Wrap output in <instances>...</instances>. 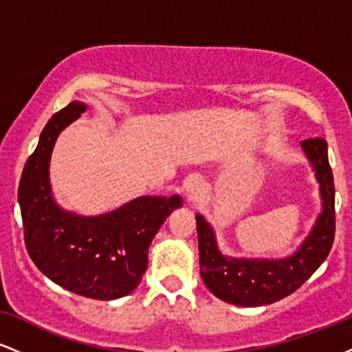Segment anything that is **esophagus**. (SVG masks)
Masks as SVG:
<instances>
[{
	"mask_svg": "<svg viewBox=\"0 0 352 352\" xmlns=\"http://www.w3.org/2000/svg\"><path fill=\"white\" fill-rule=\"evenodd\" d=\"M201 190H204V184H201V179L199 177H192V179L187 180L185 184V192H187L188 200H197L201 195Z\"/></svg>",
	"mask_w": 352,
	"mask_h": 352,
	"instance_id": "34e87169",
	"label": "esophagus"
}]
</instances>
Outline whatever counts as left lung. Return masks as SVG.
Instances as JSON below:
<instances>
[{
  "label": "left lung",
  "mask_w": 352,
  "mask_h": 352,
  "mask_svg": "<svg viewBox=\"0 0 352 352\" xmlns=\"http://www.w3.org/2000/svg\"><path fill=\"white\" fill-rule=\"evenodd\" d=\"M321 185L322 213L311 235L293 256L285 260H235L217 248L215 235L204 217L197 215L200 273L207 288L220 300L236 306H265L280 301L298 288L328 258L336 232L334 180L328 144L321 137L301 142Z\"/></svg>",
  "instance_id": "left-lung-1"
}]
</instances>
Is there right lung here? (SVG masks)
Here are the masks:
<instances>
[{
  "label": "right lung",
  "instance_id": "1",
  "mask_svg": "<svg viewBox=\"0 0 352 352\" xmlns=\"http://www.w3.org/2000/svg\"><path fill=\"white\" fill-rule=\"evenodd\" d=\"M86 111L71 102L51 117L23 168L18 200L24 243L31 260L51 281L92 300H116L134 292L148 263V246L180 197H140L100 217L63 212L51 197V151L56 137Z\"/></svg>",
  "mask_w": 352,
  "mask_h": 352
}]
</instances>
